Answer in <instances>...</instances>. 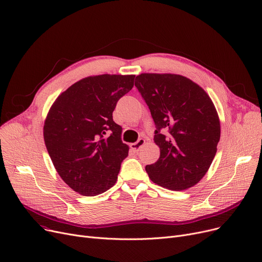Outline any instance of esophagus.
Instances as JSON below:
<instances>
[{
	"label": "esophagus",
	"instance_id": "34e87169",
	"mask_svg": "<svg viewBox=\"0 0 262 262\" xmlns=\"http://www.w3.org/2000/svg\"><path fill=\"white\" fill-rule=\"evenodd\" d=\"M144 143H145V140H144L143 138H140V139H138L137 142L132 143V144H130V147H132V149H133L135 152H138V151L140 150V147H141Z\"/></svg>",
	"mask_w": 262,
	"mask_h": 262
}]
</instances>
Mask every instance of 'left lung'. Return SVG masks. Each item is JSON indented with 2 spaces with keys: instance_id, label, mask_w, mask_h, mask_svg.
<instances>
[{
  "instance_id": "left-lung-1",
  "label": "left lung",
  "mask_w": 262,
  "mask_h": 262,
  "mask_svg": "<svg viewBox=\"0 0 262 262\" xmlns=\"http://www.w3.org/2000/svg\"><path fill=\"white\" fill-rule=\"evenodd\" d=\"M136 88L155 123L158 161L145 170L154 183L171 190L196 185L217 151L221 123L210 96L190 79L174 74H141Z\"/></svg>"
}]
</instances>
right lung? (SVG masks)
<instances>
[{"instance_id": "add662e5", "label": "right lung", "mask_w": 262, "mask_h": 262, "mask_svg": "<svg viewBox=\"0 0 262 262\" xmlns=\"http://www.w3.org/2000/svg\"><path fill=\"white\" fill-rule=\"evenodd\" d=\"M134 75H99L79 80L51 106L43 139L62 180L82 196L116 184L128 145L112 119L118 100L134 86Z\"/></svg>"}]
</instances>
